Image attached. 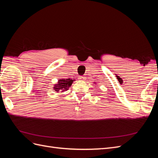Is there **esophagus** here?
<instances>
[{
  "label": "esophagus",
  "mask_w": 158,
  "mask_h": 158,
  "mask_svg": "<svg viewBox=\"0 0 158 158\" xmlns=\"http://www.w3.org/2000/svg\"><path fill=\"white\" fill-rule=\"evenodd\" d=\"M84 76H79V78H78V79L80 80V81H82V80H84Z\"/></svg>",
  "instance_id": "obj_1"
}]
</instances>
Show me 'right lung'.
<instances>
[{
    "instance_id": "add662e5",
    "label": "right lung",
    "mask_w": 158,
    "mask_h": 158,
    "mask_svg": "<svg viewBox=\"0 0 158 158\" xmlns=\"http://www.w3.org/2000/svg\"><path fill=\"white\" fill-rule=\"evenodd\" d=\"M73 82V80L70 78L69 79H60L58 81V83L55 85L53 88L55 92H63L64 91L68 90L69 88L70 87Z\"/></svg>"
}]
</instances>
